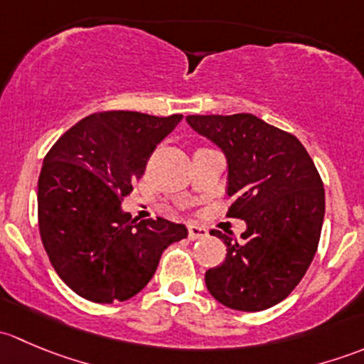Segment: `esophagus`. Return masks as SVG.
Listing matches in <instances>:
<instances>
[{
    "instance_id": "1",
    "label": "esophagus",
    "mask_w": 364,
    "mask_h": 364,
    "mask_svg": "<svg viewBox=\"0 0 364 364\" xmlns=\"http://www.w3.org/2000/svg\"><path fill=\"white\" fill-rule=\"evenodd\" d=\"M208 229L200 225H190L188 227V237L190 240H203V237H208Z\"/></svg>"
}]
</instances>
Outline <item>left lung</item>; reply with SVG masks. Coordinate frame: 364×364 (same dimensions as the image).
Returning <instances> with one entry per match:
<instances>
[{
    "label": "left lung",
    "instance_id": "1",
    "mask_svg": "<svg viewBox=\"0 0 364 364\" xmlns=\"http://www.w3.org/2000/svg\"><path fill=\"white\" fill-rule=\"evenodd\" d=\"M193 132L227 160V216L247 230H211L227 245L220 266L205 271L216 301L240 311H260L291 294L314 260L324 222V185L304 146L253 114L188 116Z\"/></svg>",
    "mask_w": 364,
    "mask_h": 364
}]
</instances>
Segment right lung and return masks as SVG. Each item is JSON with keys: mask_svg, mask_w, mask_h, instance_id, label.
Returning <instances> with one entry per match:
<instances>
[{"mask_svg": "<svg viewBox=\"0 0 364 364\" xmlns=\"http://www.w3.org/2000/svg\"><path fill=\"white\" fill-rule=\"evenodd\" d=\"M183 119L132 111L97 112L73 124L43 160L38 225L61 280L93 303L127 301L148 285L183 223L132 220L121 203L156 146Z\"/></svg>", "mask_w": 364, "mask_h": 364, "instance_id": "right-lung-1", "label": "right lung"}]
</instances>
